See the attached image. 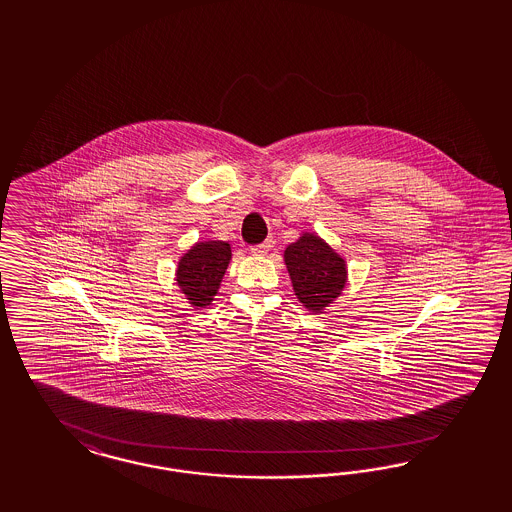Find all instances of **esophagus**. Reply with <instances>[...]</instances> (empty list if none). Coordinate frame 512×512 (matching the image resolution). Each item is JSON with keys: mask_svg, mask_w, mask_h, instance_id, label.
<instances>
[{"mask_svg": "<svg viewBox=\"0 0 512 512\" xmlns=\"http://www.w3.org/2000/svg\"><path fill=\"white\" fill-rule=\"evenodd\" d=\"M270 248H272L270 242H263V244H259V246H251L249 253L255 255V257H263V255H266V253L270 251Z\"/></svg>", "mask_w": 512, "mask_h": 512, "instance_id": "esophagus-1", "label": "esophagus"}]
</instances>
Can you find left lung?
<instances>
[{
  "mask_svg": "<svg viewBox=\"0 0 512 512\" xmlns=\"http://www.w3.org/2000/svg\"><path fill=\"white\" fill-rule=\"evenodd\" d=\"M283 261L298 302L311 313H323L347 285L345 257L317 233L300 234L283 251Z\"/></svg>",
  "mask_w": 512,
  "mask_h": 512,
  "instance_id": "obj_1",
  "label": "left lung"
}]
</instances>
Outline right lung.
<instances>
[{"instance_id":"right-lung-1","label":"right lung","mask_w":512,"mask_h":512,"mask_svg":"<svg viewBox=\"0 0 512 512\" xmlns=\"http://www.w3.org/2000/svg\"><path fill=\"white\" fill-rule=\"evenodd\" d=\"M231 259L229 242L212 238L197 240L178 259L174 281L193 310H202L214 302Z\"/></svg>"}]
</instances>
